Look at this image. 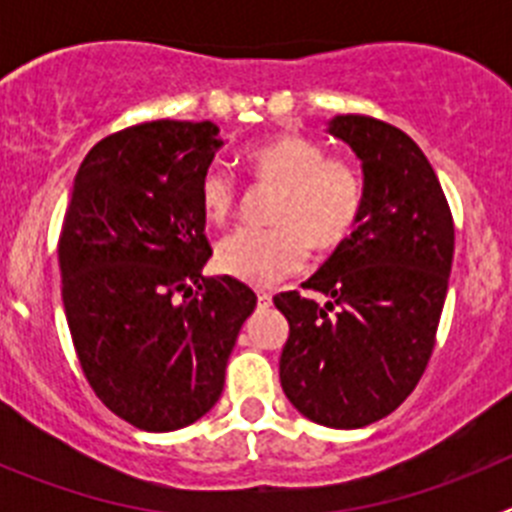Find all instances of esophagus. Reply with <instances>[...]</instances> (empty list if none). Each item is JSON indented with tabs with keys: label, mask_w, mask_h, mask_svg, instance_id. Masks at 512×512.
<instances>
[{
	"label": "esophagus",
	"mask_w": 512,
	"mask_h": 512,
	"mask_svg": "<svg viewBox=\"0 0 512 512\" xmlns=\"http://www.w3.org/2000/svg\"><path fill=\"white\" fill-rule=\"evenodd\" d=\"M256 300H259L261 307H269L271 305V295H269V292H256Z\"/></svg>",
	"instance_id": "esophagus-1"
}]
</instances>
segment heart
Here are the masks:
<instances>
[{"instance_id": "b5f03b06", "label": "heart", "mask_w": 512, "mask_h": 512, "mask_svg": "<svg viewBox=\"0 0 512 512\" xmlns=\"http://www.w3.org/2000/svg\"><path fill=\"white\" fill-rule=\"evenodd\" d=\"M248 171L259 187H279L271 230H235L217 243L220 274L251 287H271L300 274L310 248L333 253L359 230L366 210V179L346 158H328L325 148L305 135L284 133L253 146ZM238 184L220 166L200 179V207L210 223H228L238 210Z\"/></svg>"}]
</instances>
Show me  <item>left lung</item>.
I'll return each instance as SVG.
<instances>
[{
  "instance_id": "left-lung-1",
  "label": "left lung",
  "mask_w": 512,
  "mask_h": 512,
  "mask_svg": "<svg viewBox=\"0 0 512 512\" xmlns=\"http://www.w3.org/2000/svg\"><path fill=\"white\" fill-rule=\"evenodd\" d=\"M328 130L361 158L359 230L302 287L274 297L289 323L279 379L305 418L330 428L377 423L405 402L436 346L454 261V217L438 176L410 135L366 115Z\"/></svg>"
}]
</instances>
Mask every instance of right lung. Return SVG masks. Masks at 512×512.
Returning <instances> with one entry per match:
<instances>
[{
    "mask_svg": "<svg viewBox=\"0 0 512 512\" xmlns=\"http://www.w3.org/2000/svg\"><path fill=\"white\" fill-rule=\"evenodd\" d=\"M210 120H153L107 135L74 179L58 238L61 297L94 395L140 431L200 420L256 295L205 277L200 179L223 146Z\"/></svg>",
    "mask_w": 512,
    "mask_h": 512,
    "instance_id": "add662e5",
    "label": "right lung"
}]
</instances>
